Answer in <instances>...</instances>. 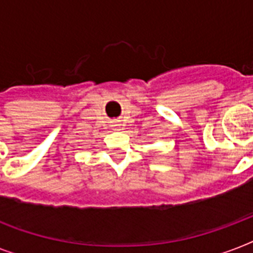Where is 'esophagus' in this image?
I'll return each mask as SVG.
<instances>
[{
    "label": "esophagus",
    "mask_w": 253,
    "mask_h": 253,
    "mask_svg": "<svg viewBox=\"0 0 253 253\" xmlns=\"http://www.w3.org/2000/svg\"><path fill=\"white\" fill-rule=\"evenodd\" d=\"M119 125H113V127H115V128H118Z\"/></svg>",
    "instance_id": "34e87169"
}]
</instances>
